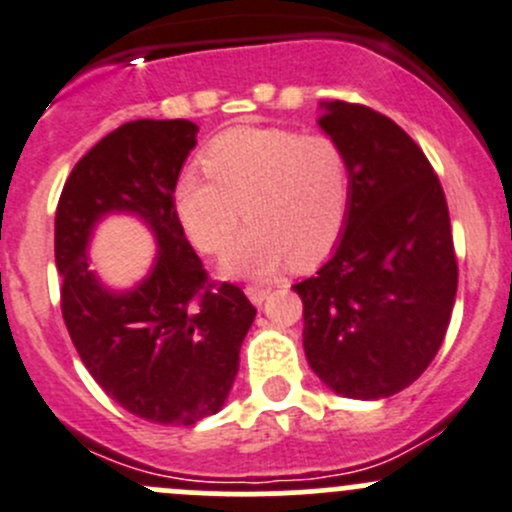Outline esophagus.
Segmentation results:
<instances>
[{
  "instance_id": "34e87169",
  "label": "esophagus",
  "mask_w": 512,
  "mask_h": 512,
  "mask_svg": "<svg viewBox=\"0 0 512 512\" xmlns=\"http://www.w3.org/2000/svg\"><path fill=\"white\" fill-rule=\"evenodd\" d=\"M270 290H272L270 285H247L245 287L247 297H250V300L255 302V305H262V302L267 300V295H270Z\"/></svg>"
}]
</instances>
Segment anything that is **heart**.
I'll return each instance as SVG.
<instances>
[{"instance_id": "heart-1", "label": "heart", "mask_w": 512, "mask_h": 512, "mask_svg": "<svg viewBox=\"0 0 512 512\" xmlns=\"http://www.w3.org/2000/svg\"><path fill=\"white\" fill-rule=\"evenodd\" d=\"M202 167L207 177L197 170L177 177L172 207L187 240L205 255H222L240 217L250 220L227 257L230 272L270 275L292 257L317 260L345 230L352 170L330 132L240 127L207 145Z\"/></svg>"}]
</instances>
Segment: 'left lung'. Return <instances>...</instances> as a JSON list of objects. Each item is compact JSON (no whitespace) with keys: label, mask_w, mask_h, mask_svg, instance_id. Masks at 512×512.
<instances>
[{"label":"left lung","mask_w":512,"mask_h":512,"mask_svg":"<svg viewBox=\"0 0 512 512\" xmlns=\"http://www.w3.org/2000/svg\"><path fill=\"white\" fill-rule=\"evenodd\" d=\"M320 127L342 142L352 170L345 235L302 300V345L327 388L380 400L413 385L448 332L458 290L443 185L418 142L390 117L330 102Z\"/></svg>","instance_id":"8db88e82"}]
</instances>
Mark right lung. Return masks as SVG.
Returning <instances> with one entry per match:
<instances>
[{"instance_id":"add662e5","label":"right lung","mask_w":512,"mask_h":512,"mask_svg":"<svg viewBox=\"0 0 512 512\" xmlns=\"http://www.w3.org/2000/svg\"><path fill=\"white\" fill-rule=\"evenodd\" d=\"M190 119H135L69 172L54 215L59 302L69 337L99 388L137 418L195 425L225 403L255 305L217 282L187 242L172 190L195 147ZM135 211L161 242L153 275L127 296L104 291L83 250L107 211Z\"/></svg>"}]
</instances>
